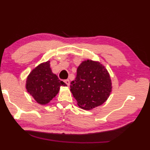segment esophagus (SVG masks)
I'll list each match as a JSON object with an SVG mask.
<instances>
[{
  "instance_id": "obj_1",
  "label": "esophagus",
  "mask_w": 150,
  "mask_h": 150,
  "mask_svg": "<svg viewBox=\"0 0 150 150\" xmlns=\"http://www.w3.org/2000/svg\"><path fill=\"white\" fill-rule=\"evenodd\" d=\"M64 82L65 83H66V84L67 86H69L70 85V81H69V79H66V80H64Z\"/></svg>"
}]
</instances>
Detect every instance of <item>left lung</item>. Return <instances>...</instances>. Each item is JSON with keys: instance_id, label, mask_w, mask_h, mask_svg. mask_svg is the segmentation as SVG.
I'll list each match as a JSON object with an SVG mask.
<instances>
[{"instance_id": "1", "label": "left lung", "mask_w": 150, "mask_h": 150, "mask_svg": "<svg viewBox=\"0 0 150 150\" xmlns=\"http://www.w3.org/2000/svg\"><path fill=\"white\" fill-rule=\"evenodd\" d=\"M110 75L98 61L84 60L77 69V76L71 83V92L80 108L91 110L103 105L112 90Z\"/></svg>"}]
</instances>
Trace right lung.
<instances>
[{
	"label": "right lung",
	"instance_id": "1",
	"mask_svg": "<svg viewBox=\"0 0 150 150\" xmlns=\"http://www.w3.org/2000/svg\"><path fill=\"white\" fill-rule=\"evenodd\" d=\"M50 61L41 63L33 69L26 79L28 93L40 105H47L56 96L60 86L67 84L52 73Z\"/></svg>",
	"mask_w": 150,
	"mask_h": 150
}]
</instances>
